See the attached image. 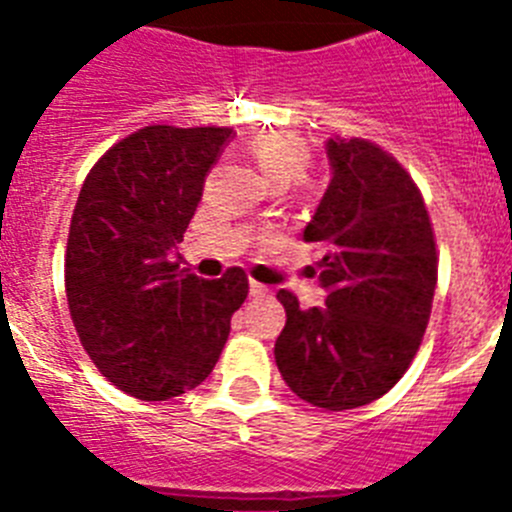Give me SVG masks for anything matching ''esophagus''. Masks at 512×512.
I'll use <instances>...</instances> for the list:
<instances>
[{"mask_svg": "<svg viewBox=\"0 0 512 512\" xmlns=\"http://www.w3.org/2000/svg\"><path fill=\"white\" fill-rule=\"evenodd\" d=\"M271 289L264 287V284L259 282H251V297H269Z\"/></svg>", "mask_w": 512, "mask_h": 512, "instance_id": "34e87169", "label": "esophagus"}]
</instances>
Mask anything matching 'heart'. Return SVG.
<instances>
[{
  "mask_svg": "<svg viewBox=\"0 0 512 512\" xmlns=\"http://www.w3.org/2000/svg\"><path fill=\"white\" fill-rule=\"evenodd\" d=\"M248 151L256 158L259 169L269 176L271 184L287 187V184L305 179V171L310 166L312 151L307 140L289 130H269L261 133L248 143Z\"/></svg>",
  "mask_w": 512,
  "mask_h": 512,
  "instance_id": "obj_1",
  "label": "heart"
}]
</instances>
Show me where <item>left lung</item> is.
Here are the masks:
<instances>
[{"label":"left lung","instance_id":"obj_1","mask_svg":"<svg viewBox=\"0 0 512 512\" xmlns=\"http://www.w3.org/2000/svg\"><path fill=\"white\" fill-rule=\"evenodd\" d=\"M333 179L302 241L323 251L325 307L302 310L279 289L287 325L274 346L279 374L325 410L369 405L413 364L438 282L433 223L405 166L364 138H330Z\"/></svg>","mask_w":512,"mask_h":512}]
</instances>
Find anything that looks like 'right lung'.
I'll return each mask as SVG.
<instances>
[{
  "mask_svg": "<svg viewBox=\"0 0 512 512\" xmlns=\"http://www.w3.org/2000/svg\"><path fill=\"white\" fill-rule=\"evenodd\" d=\"M230 128L148 125L117 140L81 184L66 243V300L102 377L138 400L207 379L248 297L241 266L200 279L171 261Z\"/></svg>",
  "mask_w": 512,
  "mask_h": 512,
  "instance_id": "obj_1",
  "label": "right lung"
}]
</instances>
